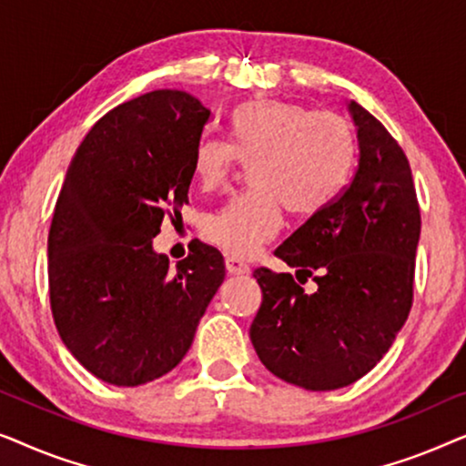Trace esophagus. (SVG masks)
Instances as JSON below:
<instances>
[{
	"label": "esophagus",
	"mask_w": 466,
	"mask_h": 466,
	"mask_svg": "<svg viewBox=\"0 0 466 466\" xmlns=\"http://www.w3.org/2000/svg\"><path fill=\"white\" fill-rule=\"evenodd\" d=\"M225 265H227V271L231 273V276H241V273L250 271V267H248L244 260H239V258H235V257H227L225 258Z\"/></svg>",
	"instance_id": "1"
}]
</instances>
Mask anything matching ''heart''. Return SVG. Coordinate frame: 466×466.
Masks as SVG:
<instances>
[{"mask_svg":"<svg viewBox=\"0 0 466 466\" xmlns=\"http://www.w3.org/2000/svg\"><path fill=\"white\" fill-rule=\"evenodd\" d=\"M228 137H203L193 152V174L203 190L228 180L238 163H250L252 188L206 222V238L235 258L252 257L292 216L327 209L348 187L356 165V136L348 118L290 101H246L227 118Z\"/></svg>","mask_w":466,"mask_h":466,"instance_id":"heart-1","label":"heart"}]
</instances>
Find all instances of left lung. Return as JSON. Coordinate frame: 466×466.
I'll list each match as a JSON object with an SVG mask.
<instances>
[{
    "label": "left lung",
    "mask_w": 466,
    "mask_h": 466,
    "mask_svg": "<svg viewBox=\"0 0 466 466\" xmlns=\"http://www.w3.org/2000/svg\"><path fill=\"white\" fill-rule=\"evenodd\" d=\"M348 107L360 150L352 182L276 250L319 290L308 296L290 273L254 269L263 303L252 346L273 375L305 390H337L371 371L413 303L420 206L410 161L373 114Z\"/></svg>",
    "instance_id": "obj_1"
}]
</instances>
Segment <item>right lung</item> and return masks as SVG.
<instances>
[{
  "label": "right lung",
  "mask_w": 466,
  "mask_h": 466,
  "mask_svg": "<svg viewBox=\"0 0 466 466\" xmlns=\"http://www.w3.org/2000/svg\"><path fill=\"white\" fill-rule=\"evenodd\" d=\"M209 110L184 91L120 104L86 133L48 231L50 309L63 343L114 386L169 373L225 279L212 246L169 269L152 250L165 216L188 203L193 152Z\"/></svg>",
  "instance_id": "1"
}]
</instances>
